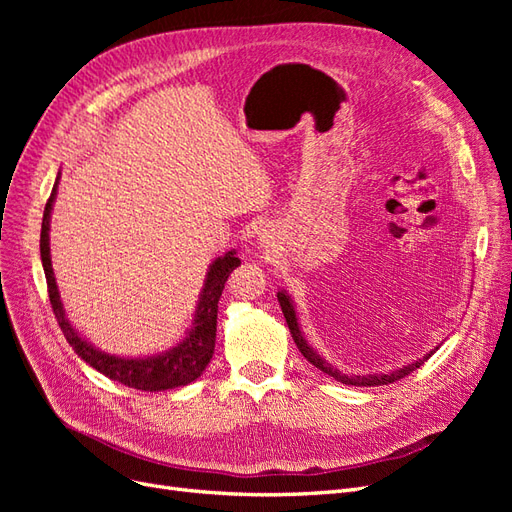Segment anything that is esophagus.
Masks as SVG:
<instances>
[{
	"label": "esophagus",
	"instance_id": "esophagus-1",
	"mask_svg": "<svg viewBox=\"0 0 512 512\" xmlns=\"http://www.w3.org/2000/svg\"><path fill=\"white\" fill-rule=\"evenodd\" d=\"M273 235L269 232V228H262V232H258V247L260 250H273Z\"/></svg>",
	"mask_w": 512,
	"mask_h": 512
}]
</instances>
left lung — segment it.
Masks as SVG:
<instances>
[{
	"label": "left lung",
	"instance_id": "left-lung-1",
	"mask_svg": "<svg viewBox=\"0 0 512 512\" xmlns=\"http://www.w3.org/2000/svg\"><path fill=\"white\" fill-rule=\"evenodd\" d=\"M277 301H280L284 318H286V322H288L290 335H292V339H294V344H297L299 352H301V354L305 356V359H307L309 363H312L314 367H318L320 371H324V374L335 378L337 382L348 384V386H380V384H391V382H395V380H399V378L408 376L410 371L421 367V365L429 359V356L438 350V346H436L433 350H429L425 356H421V359H416V361H412V363H408V365H404V367H397V369H391V371H382V374H344V371H339L337 367H333L327 359H324V356H320L312 346L307 344V339H305V335H303V331H301V327H299V318H297V309H294V301L290 299V294H288L284 288L277 290Z\"/></svg>",
	"mask_w": 512,
	"mask_h": 512
}]
</instances>
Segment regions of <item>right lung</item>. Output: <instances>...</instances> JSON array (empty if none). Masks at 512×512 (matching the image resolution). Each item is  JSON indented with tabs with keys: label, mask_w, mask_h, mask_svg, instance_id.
I'll return each mask as SVG.
<instances>
[{
	"label": "right lung",
	"mask_w": 512,
	"mask_h": 512,
	"mask_svg": "<svg viewBox=\"0 0 512 512\" xmlns=\"http://www.w3.org/2000/svg\"><path fill=\"white\" fill-rule=\"evenodd\" d=\"M61 173H57L55 185L49 203L44 207L42 215V232H40V258L42 269L46 275V286H49V299L53 305V314L59 322L61 331H64L68 344L72 350L81 356V359L98 369L100 374L111 378L115 382H121L130 386V389L138 391H168L177 389V386H185L194 382L198 376H203V371L211 363V356L215 350V331H218V301L222 297L224 284L232 269L241 265L237 258V252L230 250L224 256L215 258L205 275L203 290L198 294L196 312L192 318V324L188 333L179 344L168 348L158 354H145V356H121L111 354L96 348L89 339H85L79 329L68 320L64 303H61V294L57 288L55 271L51 265V213L57 198V185H59Z\"/></svg>",
	"instance_id": "add662e5"
}]
</instances>
